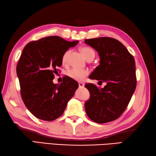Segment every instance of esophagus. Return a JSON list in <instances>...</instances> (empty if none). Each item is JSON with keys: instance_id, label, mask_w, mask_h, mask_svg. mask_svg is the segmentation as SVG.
Segmentation results:
<instances>
[{"instance_id": "1", "label": "esophagus", "mask_w": 156, "mask_h": 156, "mask_svg": "<svg viewBox=\"0 0 156 156\" xmlns=\"http://www.w3.org/2000/svg\"><path fill=\"white\" fill-rule=\"evenodd\" d=\"M78 86L80 88H83L84 87V84L82 82H78Z\"/></svg>"}]
</instances>
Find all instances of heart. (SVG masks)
Listing matches in <instances>:
<instances>
[{
	"mask_svg": "<svg viewBox=\"0 0 156 156\" xmlns=\"http://www.w3.org/2000/svg\"><path fill=\"white\" fill-rule=\"evenodd\" d=\"M80 51L84 55L86 59H94L95 56L94 51L90 47H82L80 48ZM69 50L66 51L62 56V62L63 64H66L68 61V55L69 54ZM88 74V72L86 69H81L78 68H72L68 71L67 75L69 78L74 79L77 81H82L85 78L86 76Z\"/></svg>",
	"mask_w": 156,
	"mask_h": 156,
	"instance_id": "heart-1",
	"label": "heart"
}]
</instances>
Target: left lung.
Instances as JSON below:
<instances>
[{"label": "left lung", "instance_id": "obj_1", "mask_svg": "<svg viewBox=\"0 0 156 156\" xmlns=\"http://www.w3.org/2000/svg\"><path fill=\"white\" fill-rule=\"evenodd\" d=\"M86 44L98 53L100 64L89 78L101 83L103 88L93 84H85L90 98L85 102L88 117L97 123L118 119L128 106L136 88L135 62L133 56L121 43L111 37L85 39Z\"/></svg>", "mask_w": 156, "mask_h": 156}]
</instances>
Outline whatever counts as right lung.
Here are the masks:
<instances>
[{
  "mask_svg": "<svg viewBox=\"0 0 156 156\" xmlns=\"http://www.w3.org/2000/svg\"><path fill=\"white\" fill-rule=\"evenodd\" d=\"M78 41H68L49 36L25 45L16 66L21 95L26 107L35 117L51 121L64 113L68 102L78 87L77 82L65 76L54 84V74L62 64V56Z\"/></svg>",
  "mask_w": 156,
  "mask_h": 156,
  "instance_id": "1",
  "label": "right lung"
}]
</instances>
